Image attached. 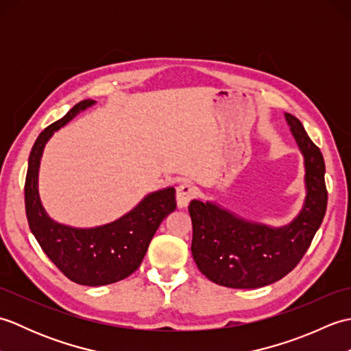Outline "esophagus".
<instances>
[{"label":"esophagus","mask_w":351,"mask_h":351,"mask_svg":"<svg viewBox=\"0 0 351 351\" xmlns=\"http://www.w3.org/2000/svg\"><path fill=\"white\" fill-rule=\"evenodd\" d=\"M196 190L190 182H182L176 187V206L182 210V208H187L190 200L195 197Z\"/></svg>","instance_id":"34e87169"}]
</instances>
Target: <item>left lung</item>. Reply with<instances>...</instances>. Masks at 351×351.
Masks as SVG:
<instances>
[{
    "instance_id": "1",
    "label": "left lung",
    "mask_w": 351,
    "mask_h": 351,
    "mask_svg": "<svg viewBox=\"0 0 351 351\" xmlns=\"http://www.w3.org/2000/svg\"><path fill=\"white\" fill-rule=\"evenodd\" d=\"M304 166V200L283 226L249 220L214 200L193 199L191 255L202 274L228 288L252 289L278 282L306 253L327 208L324 158L295 116L285 113Z\"/></svg>"
}]
</instances>
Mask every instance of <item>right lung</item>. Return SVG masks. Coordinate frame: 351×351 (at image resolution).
<instances>
[{
    "label": "right lung",
    "mask_w": 351,
    "mask_h": 351,
    "mask_svg": "<svg viewBox=\"0 0 351 351\" xmlns=\"http://www.w3.org/2000/svg\"><path fill=\"white\" fill-rule=\"evenodd\" d=\"M95 104L93 99L78 102L40 132L28 156L25 180V213L32 234L66 278L87 287L108 285L136 271L161 221L176 210L173 187L149 193L122 217L92 228L64 225L45 210L39 193L45 146L56 131Z\"/></svg>",
    "instance_id": "right-lung-1"
}]
</instances>
